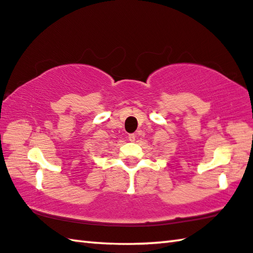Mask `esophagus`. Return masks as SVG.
<instances>
[{"instance_id": "1", "label": "esophagus", "mask_w": 253, "mask_h": 253, "mask_svg": "<svg viewBox=\"0 0 253 253\" xmlns=\"http://www.w3.org/2000/svg\"><path fill=\"white\" fill-rule=\"evenodd\" d=\"M135 139H136V135L134 134L128 135V140H129V142H135Z\"/></svg>"}]
</instances>
